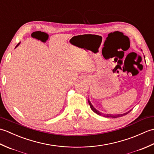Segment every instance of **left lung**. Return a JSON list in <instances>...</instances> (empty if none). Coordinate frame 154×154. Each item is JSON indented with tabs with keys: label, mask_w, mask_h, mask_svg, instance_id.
<instances>
[{
	"label": "left lung",
	"mask_w": 154,
	"mask_h": 154,
	"mask_svg": "<svg viewBox=\"0 0 154 154\" xmlns=\"http://www.w3.org/2000/svg\"><path fill=\"white\" fill-rule=\"evenodd\" d=\"M143 57H144V58H145L144 55H143ZM88 101H89V105H90V107H91V110H92L94 112H95L96 114H99V115H100V116H104V117H106V118H113V119H116V118H118V117H121V116H124V115H126L127 114H128V113L130 112V111L132 110H130L128 111V112H125V113L120 114H104V113H102L101 112H99V110H97L95 109V108H94V107L93 106V104H91V103L90 102V100H89V99H88Z\"/></svg>",
	"instance_id": "8db88e82"
}]
</instances>
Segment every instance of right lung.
Segmentation results:
<instances>
[{"label":"right lung","instance_id":"obj_1","mask_svg":"<svg viewBox=\"0 0 154 154\" xmlns=\"http://www.w3.org/2000/svg\"><path fill=\"white\" fill-rule=\"evenodd\" d=\"M20 43H18V44L17 45H16V48H17V47L18 46V45H20Z\"/></svg>","mask_w":154,"mask_h":154}]
</instances>
